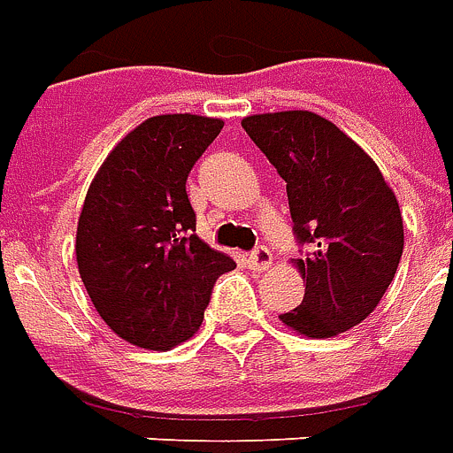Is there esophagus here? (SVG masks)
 I'll return each instance as SVG.
<instances>
[{"mask_svg":"<svg viewBox=\"0 0 453 453\" xmlns=\"http://www.w3.org/2000/svg\"><path fill=\"white\" fill-rule=\"evenodd\" d=\"M249 265L253 267V270H267V267L273 265V253H270V249H265V246H260V249H256L253 253L249 256Z\"/></svg>","mask_w":453,"mask_h":453,"instance_id":"obj_1","label":"esophagus"}]
</instances>
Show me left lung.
Returning a JSON list of instances; mask_svg holds the SVG:
<instances>
[{"label": "left lung", "instance_id": "obj_1", "mask_svg": "<svg viewBox=\"0 0 453 453\" xmlns=\"http://www.w3.org/2000/svg\"><path fill=\"white\" fill-rule=\"evenodd\" d=\"M241 127L285 178L296 236L311 249L292 258L306 289L280 321L306 338L355 328L379 306L401 263L395 193L357 142L311 111L246 115Z\"/></svg>", "mask_w": 453, "mask_h": 453}]
</instances>
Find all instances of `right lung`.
Returning <instances> with one entry per match:
<instances>
[{
  "mask_svg": "<svg viewBox=\"0 0 453 453\" xmlns=\"http://www.w3.org/2000/svg\"><path fill=\"white\" fill-rule=\"evenodd\" d=\"M222 118L168 113L113 147L87 190L77 265L96 311L130 345L171 349L193 338L217 277L236 267L195 234L186 180Z\"/></svg>",
  "mask_w": 453,
  "mask_h": 453,
  "instance_id": "obj_1",
  "label": "right lung"
}]
</instances>
